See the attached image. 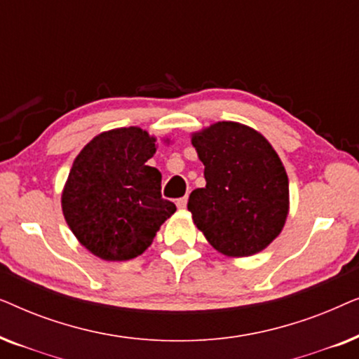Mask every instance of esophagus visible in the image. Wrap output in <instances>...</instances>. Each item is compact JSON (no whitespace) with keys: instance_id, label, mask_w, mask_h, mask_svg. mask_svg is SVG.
<instances>
[{"instance_id":"esophagus-1","label":"esophagus","mask_w":359,"mask_h":359,"mask_svg":"<svg viewBox=\"0 0 359 359\" xmlns=\"http://www.w3.org/2000/svg\"><path fill=\"white\" fill-rule=\"evenodd\" d=\"M176 205H178V209H186V205H188V196H184V198H180L176 201Z\"/></svg>"}]
</instances>
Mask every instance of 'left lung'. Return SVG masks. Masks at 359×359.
Wrapping results in <instances>:
<instances>
[{
	"mask_svg": "<svg viewBox=\"0 0 359 359\" xmlns=\"http://www.w3.org/2000/svg\"><path fill=\"white\" fill-rule=\"evenodd\" d=\"M191 142L205 178L188 201L196 227L227 257L262 252L281 233L289 210L287 175L271 144L252 127L225 121Z\"/></svg>",
	"mask_w": 359,
	"mask_h": 359,
	"instance_id": "obj_1",
	"label": "left lung"
}]
</instances>
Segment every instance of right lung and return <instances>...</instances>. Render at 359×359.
Listing matches in <instances>:
<instances>
[{"label": "right lung", "instance_id": "add662e5", "mask_svg": "<svg viewBox=\"0 0 359 359\" xmlns=\"http://www.w3.org/2000/svg\"><path fill=\"white\" fill-rule=\"evenodd\" d=\"M155 137L140 127L96 135L73 161L62 210L83 247L106 262L139 257L176 205L161 198V173L147 165Z\"/></svg>", "mask_w": 359, "mask_h": 359}]
</instances>
